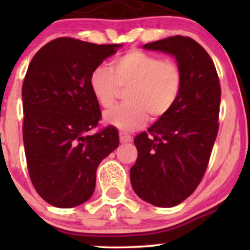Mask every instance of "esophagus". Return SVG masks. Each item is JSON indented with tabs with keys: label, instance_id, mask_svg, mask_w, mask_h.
<instances>
[{
	"label": "esophagus",
	"instance_id": "obj_1",
	"mask_svg": "<svg viewBox=\"0 0 250 250\" xmlns=\"http://www.w3.org/2000/svg\"><path fill=\"white\" fill-rule=\"evenodd\" d=\"M120 141H121V143H125V142H130L131 141V137L129 136L128 134L125 133H120Z\"/></svg>",
	"mask_w": 250,
	"mask_h": 250
}]
</instances>
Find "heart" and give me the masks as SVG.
Listing matches in <instances>:
<instances>
[{
    "mask_svg": "<svg viewBox=\"0 0 250 250\" xmlns=\"http://www.w3.org/2000/svg\"><path fill=\"white\" fill-rule=\"evenodd\" d=\"M182 82V71L176 63L139 49L117 57L113 69L100 65L89 76L91 93L103 108L113 107L120 89H128L127 104L103 115L107 125L125 133L142 127L148 114L153 119L166 115L179 99Z\"/></svg>",
    "mask_w": 250,
    "mask_h": 250,
    "instance_id": "1",
    "label": "heart"
}]
</instances>
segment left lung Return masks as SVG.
<instances>
[{
    "instance_id": "obj_1",
    "label": "left lung",
    "mask_w": 250,
    "mask_h": 250,
    "mask_svg": "<svg viewBox=\"0 0 250 250\" xmlns=\"http://www.w3.org/2000/svg\"><path fill=\"white\" fill-rule=\"evenodd\" d=\"M143 49L174 56L183 82L173 108L134 139L139 154L130 182L140 199L170 208L190 196L206 173L219 131L221 87L213 60L190 37H167Z\"/></svg>"
}]
</instances>
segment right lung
<instances>
[{"label": "right lung", "instance_id": "right-lung-1", "mask_svg": "<svg viewBox=\"0 0 250 250\" xmlns=\"http://www.w3.org/2000/svg\"><path fill=\"white\" fill-rule=\"evenodd\" d=\"M121 47L60 37L28 67L22 87L25 159L36 191L54 207L73 208L90 199L97 167L119 146L113 125L88 135L101 120L89 76Z\"/></svg>", "mask_w": 250, "mask_h": 250}]
</instances>
